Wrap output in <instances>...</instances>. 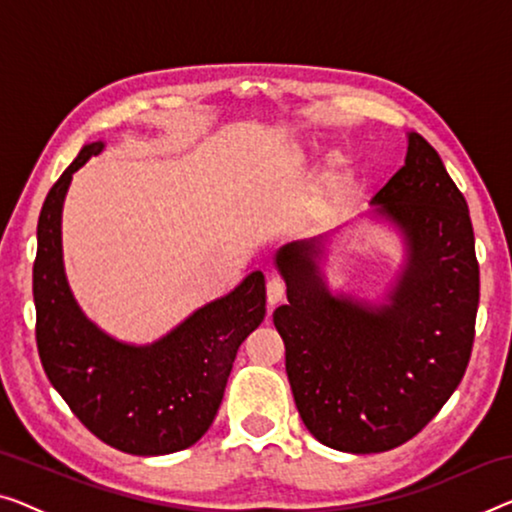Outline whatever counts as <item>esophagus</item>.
<instances>
[{"label": "esophagus", "mask_w": 512, "mask_h": 512, "mask_svg": "<svg viewBox=\"0 0 512 512\" xmlns=\"http://www.w3.org/2000/svg\"><path fill=\"white\" fill-rule=\"evenodd\" d=\"M282 299H285V282L280 278H271L266 282V301H269L271 308H276Z\"/></svg>", "instance_id": "esophagus-1"}]
</instances>
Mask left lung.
<instances>
[{
    "label": "left lung",
    "mask_w": 512,
    "mask_h": 512,
    "mask_svg": "<svg viewBox=\"0 0 512 512\" xmlns=\"http://www.w3.org/2000/svg\"><path fill=\"white\" fill-rule=\"evenodd\" d=\"M372 197L370 218L400 232L404 264L381 303L333 294L322 239L276 253L287 301L273 312L296 409L312 437L342 453H384L437 416L469 365L480 296L464 195L430 142Z\"/></svg>",
    "instance_id": "8db88e82"
}]
</instances>
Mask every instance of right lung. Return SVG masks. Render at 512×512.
Segmentation results:
<instances>
[{
	"instance_id": "add662e5",
	"label": "right lung",
	"mask_w": 512,
	"mask_h": 512,
	"mask_svg": "<svg viewBox=\"0 0 512 512\" xmlns=\"http://www.w3.org/2000/svg\"><path fill=\"white\" fill-rule=\"evenodd\" d=\"M89 142L45 197L34 262L36 345L50 384L89 432L131 455H167L197 444L218 414L241 342L266 315L264 273L204 303L151 345L105 333L68 287L61 209L73 174L98 156Z\"/></svg>"
}]
</instances>
